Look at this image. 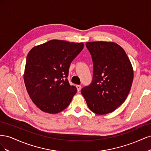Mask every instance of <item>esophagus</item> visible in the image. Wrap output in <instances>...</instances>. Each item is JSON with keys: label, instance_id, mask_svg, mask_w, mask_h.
<instances>
[{"label": "esophagus", "instance_id": "34e87169", "mask_svg": "<svg viewBox=\"0 0 151 151\" xmlns=\"http://www.w3.org/2000/svg\"><path fill=\"white\" fill-rule=\"evenodd\" d=\"M76 88H77V91H78V92H79V91L81 89V85H76Z\"/></svg>", "mask_w": 151, "mask_h": 151}]
</instances>
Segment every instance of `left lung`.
Here are the masks:
<instances>
[{
  "label": "left lung",
  "mask_w": 151,
  "mask_h": 151,
  "mask_svg": "<svg viewBox=\"0 0 151 151\" xmlns=\"http://www.w3.org/2000/svg\"><path fill=\"white\" fill-rule=\"evenodd\" d=\"M93 62V81L81 90L89 108L97 115L113 111L125 101L134 70L125 50L114 42H87Z\"/></svg>",
  "instance_id": "obj_1"
}]
</instances>
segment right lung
<instances>
[{
  "label": "right lung",
  "mask_w": 151,
  "mask_h": 151,
  "mask_svg": "<svg viewBox=\"0 0 151 151\" xmlns=\"http://www.w3.org/2000/svg\"><path fill=\"white\" fill-rule=\"evenodd\" d=\"M83 48V43L52 40L29 52L24 81L32 101L41 110L55 114L69 105L77 88L68 83V69Z\"/></svg>",
  "instance_id": "right-lung-1"
}]
</instances>
